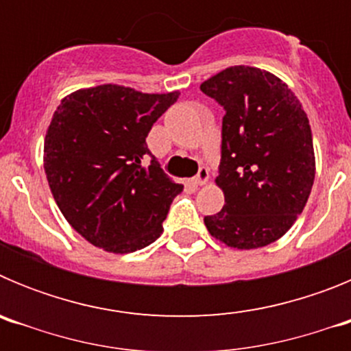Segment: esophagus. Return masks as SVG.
<instances>
[{"mask_svg":"<svg viewBox=\"0 0 351 351\" xmlns=\"http://www.w3.org/2000/svg\"><path fill=\"white\" fill-rule=\"evenodd\" d=\"M207 181H209V170L206 169V167H202V169L198 170V173L193 178V182L197 186H204L207 184Z\"/></svg>","mask_w":351,"mask_h":351,"instance_id":"34e87169","label":"esophagus"}]
</instances>
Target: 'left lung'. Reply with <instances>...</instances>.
Wrapping results in <instances>:
<instances>
[{
	"label": "left lung",
	"instance_id": "left-lung-1",
	"mask_svg": "<svg viewBox=\"0 0 351 351\" xmlns=\"http://www.w3.org/2000/svg\"><path fill=\"white\" fill-rule=\"evenodd\" d=\"M226 110L216 184L225 195L207 230L235 250L283 237L304 210L315 181L309 119L288 84L256 66H228L200 84Z\"/></svg>",
	"mask_w": 351,
	"mask_h": 351
}]
</instances>
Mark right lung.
Segmentation results:
<instances>
[{"mask_svg": "<svg viewBox=\"0 0 351 351\" xmlns=\"http://www.w3.org/2000/svg\"><path fill=\"white\" fill-rule=\"evenodd\" d=\"M181 93L101 84L61 100L43 142V169L64 219L88 243L125 255L154 243L182 184L151 160L149 130Z\"/></svg>", "mask_w": 351, "mask_h": 351, "instance_id": "add662e5", "label": "right lung"}]
</instances>
